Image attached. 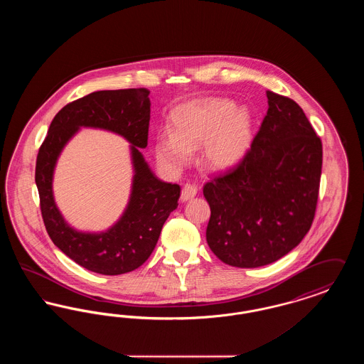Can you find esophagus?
<instances>
[{
  "mask_svg": "<svg viewBox=\"0 0 364 364\" xmlns=\"http://www.w3.org/2000/svg\"><path fill=\"white\" fill-rule=\"evenodd\" d=\"M196 192H198V190H196V187H195V186L186 184V186L183 187V190H181V196H180L181 202H187V200H190L192 198H195Z\"/></svg>",
  "mask_w": 364,
  "mask_h": 364,
  "instance_id": "1",
  "label": "esophagus"
}]
</instances>
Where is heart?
Instances as JSON below:
<instances>
[{
    "label": "heart",
    "mask_w": 364,
    "mask_h": 364,
    "mask_svg": "<svg viewBox=\"0 0 364 364\" xmlns=\"http://www.w3.org/2000/svg\"><path fill=\"white\" fill-rule=\"evenodd\" d=\"M173 132L156 135V161L178 172L191 151L200 147L202 165L214 172L236 166L252 143V122L248 110L226 100H200L181 105L173 112Z\"/></svg>",
    "instance_id": "1"
}]
</instances>
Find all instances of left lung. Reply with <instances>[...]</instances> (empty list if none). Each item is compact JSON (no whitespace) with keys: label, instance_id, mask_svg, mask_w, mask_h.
Masks as SVG:
<instances>
[{"label":"left lung","instance_id":"obj_1","mask_svg":"<svg viewBox=\"0 0 364 364\" xmlns=\"http://www.w3.org/2000/svg\"><path fill=\"white\" fill-rule=\"evenodd\" d=\"M269 109L237 166L203 187L210 250L235 267H259L292 251L311 228L322 141L294 100L266 91Z\"/></svg>","mask_w":364,"mask_h":364}]
</instances>
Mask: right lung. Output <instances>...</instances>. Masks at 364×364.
<instances>
[{
  "mask_svg": "<svg viewBox=\"0 0 364 364\" xmlns=\"http://www.w3.org/2000/svg\"><path fill=\"white\" fill-rule=\"evenodd\" d=\"M150 91L104 90L64 106L53 119L36 156L35 183L42 218L52 242L90 272L117 276L141 266L156 248L161 229L177 208L180 186L156 178L139 149H146L150 124ZM110 130L128 139L134 168L133 188L121 220L105 232L72 228L53 202L52 174L65 144L82 127Z\"/></svg>",
  "mask_w": 364,
  "mask_h": 364,
  "instance_id": "add662e5",
  "label": "right lung"
}]
</instances>
